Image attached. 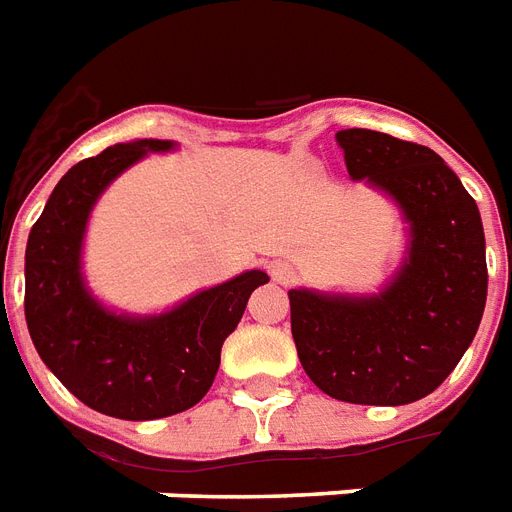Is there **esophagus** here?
Instances as JSON below:
<instances>
[{"label":"esophagus","mask_w":512,"mask_h":512,"mask_svg":"<svg viewBox=\"0 0 512 512\" xmlns=\"http://www.w3.org/2000/svg\"><path fill=\"white\" fill-rule=\"evenodd\" d=\"M271 276L273 281H279V284H289V281H295L297 271L295 265L284 263V260H276V263H271Z\"/></svg>","instance_id":"1"}]
</instances>
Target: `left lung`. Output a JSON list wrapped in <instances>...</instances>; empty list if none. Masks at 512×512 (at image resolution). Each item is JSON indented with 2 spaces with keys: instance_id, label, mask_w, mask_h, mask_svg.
Instances as JSON below:
<instances>
[{
  "instance_id": "8db88e82",
  "label": "left lung",
  "mask_w": 512,
  "mask_h": 512,
  "mask_svg": "<svg viewBox=\"0 0 512 512\" xmlns=\"http://www.w3.org/2000/svg\"><path fill=\"white\" fill-rule=\"evenodd\" d=\"M345 167L390 193L412 228L409 257L377 297L289 292L305 374L348 404L420 401L460 364L486 305V241L473 196L425 146L374 130L337 132Z\"/></svg>"
}]
</instances>
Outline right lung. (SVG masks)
<instances>
[{
	"instance_id": "right-lung-1",
	"label": "right lung",
	"mask_w": 512,
	"mask_h": 512,
	"mask_svg": "<svg viewBox=\"0 0 512 512\" xmlns=\"http://www.w3.org/2000/svg\"><path fill=\"white\" fill-rule=\"evenodd\" d=\"M170 148V140H135L74 164L28 233L23 308L36 353L82 404L119 420H159L199 404L225 337L268 281L247 271L151 319L116 316L92 300L79 273L92 204L148 151Z\"/></svg>"
}]
</instances>
